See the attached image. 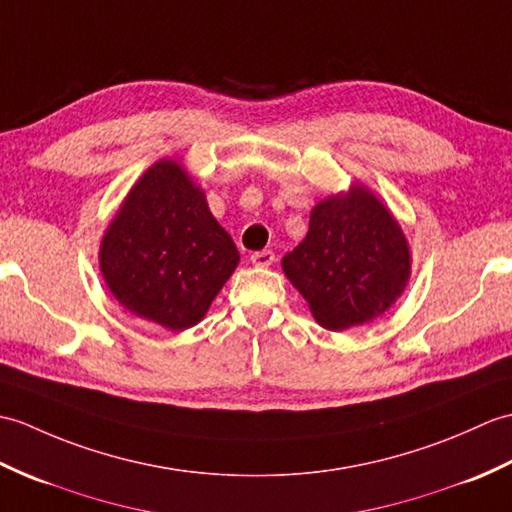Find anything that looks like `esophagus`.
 I'll list each match as a JSON object with an SVG mask.
<instances>
[{
  "mask_svg": "<svg viewBox=\"0 0 512 512\" xmlns=\"http://www.w3.org/2000/svg\"><path fill=\"white\" fill-rule=\"evenodd\" d=\"M249 260H252L254 267H269V265H274L276 256H274V252H269V249H263V252H254Z\"/></svg>",
  "mask_w": 512,
  "mask_h": 512,
  "instance_id": "34e87169",
  "label": "esophagus"
}]
</instances>
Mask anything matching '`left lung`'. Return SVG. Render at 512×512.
<instances>
[{
	"mask_svg": "<svg viewBox=\"0 0 512 512\" xmlns=\"http://www.w3.org/2000/svg\"><path fill=\"white\" fill-rule=\"evenodd\" d=\"M282 271L328 331L370 324L401 298L412 276V249L392 210L352 181L315 203L304 241Z\"/></svg>",
	"mask_w": 512,
	"mask_h": 512,
	"instance_id": "left-lung-1",
	"label": "left lung"
}]
</instances>
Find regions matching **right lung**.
<instances>
[{"label":"right lung","instance_id":"obj_1","mask_svg":"<svg viewBox=\"0 0 512 512\" xmlns=\"http://www.w3.org/2000/svg\"><path fill=\"white\" fill-rule=\"evenodd\" d=\"M238 260L206 192L173 157L157 160L131 186L98 252L113 298L168 331H186L203 320Z\"/></svg>","mask_w":512,"mask_h":512}]
</instances>
